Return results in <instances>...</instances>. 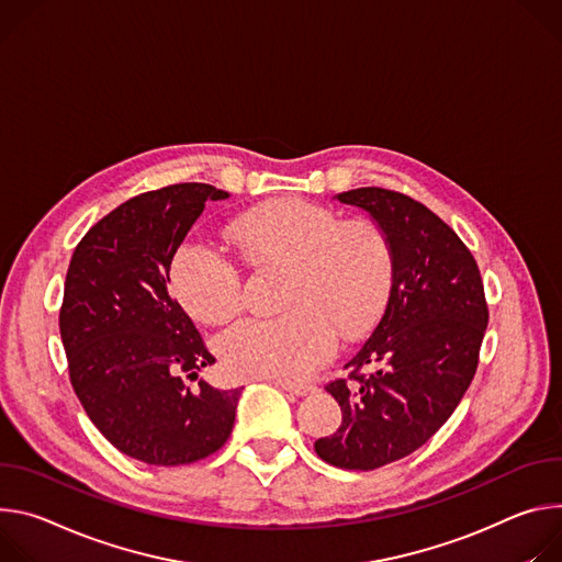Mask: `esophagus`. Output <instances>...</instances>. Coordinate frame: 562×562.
Masks as SVG:
<instances>
[{
  "mask_svg": "<svg viewBox=\"0 0 562 562\" xmlns=\"http://www.w3.org/2000/svg\"><path fill=\"white\" fill-rule=\"evenodd\" d=\"M277 386H281L285 393H292V395H296V397H303V395L315 393V386H310V384H290V382H277Z\"/></svg>",
  "mask_w": 562,
  "mask_h": 562,
  "instance_id": "1",
  "label": "esophagus"
}]
</instances>
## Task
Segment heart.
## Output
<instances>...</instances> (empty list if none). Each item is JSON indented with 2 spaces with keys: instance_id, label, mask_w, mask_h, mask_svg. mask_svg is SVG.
Here are the masks:
<instances>
[{
  "instance_id": "b5f03b06",
  "label": "heart",
  "mask_w": 562,
  "mask_h": 562,
  "mask_svg": "<svg viewBox=\"0 0 562 562\" xmlns=\"http://www.w3.org/2000/svg\"><path fill=\"white\" fill-rule=\"evenodd\" d=\"M229 238L252 266H285L281 317L245 319L218 341L236 378L299 382L322 368L344 339L378 322L393 281L386 234L370 221H344L313 203H281L238 216ZM178 299L207 324H225L243 307L238 268L205 240L184 243L171 263Z\"/></svg>"
}]
</instances>
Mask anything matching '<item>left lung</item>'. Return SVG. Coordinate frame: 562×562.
<instances>
[{"mask_svg": "<svg viewBox=\"0 0 562 562\" xmlns=\"http://www.w3.org/2000/svg\"><path fill=\"white\" fill-rule=\"evenodd\" d=\"M370 214L393 252L391 296L370 339L326 391L341 426L315 442L339 469L372 471L417 451L467 393L488 324L477 263L460 236L406 194L359 187L335 196ZM368 362L383 368L366 379Z\"/></svg>", "mask_w": 562, "mask_h": 562, "instance_id": "left-lung-1", "label": "left lung"}]
</instances>
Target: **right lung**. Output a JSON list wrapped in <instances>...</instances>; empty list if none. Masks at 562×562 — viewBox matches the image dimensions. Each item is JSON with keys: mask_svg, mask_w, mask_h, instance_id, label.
I'll return each instance as SVG.
<instances>
[{"mask_svg": "<svg viewBox=\"0 0 562 562\" xmlns=\"http://www.w3.org/2000/svg\"><path fill=\"white\" fill-rule=\"evenodd\" d=\"M227 196L205 182L134 196L85 234L69 263L59 335L71 386L104 438L147 464L203 460L234 426L240 389L186 384L216 359L167 288L205 203Z\"/></svg>", "mask_w": 562, "mask_h": 562, "instance_id": "right-lung-1", "label": "right lung"}]
</instances>
